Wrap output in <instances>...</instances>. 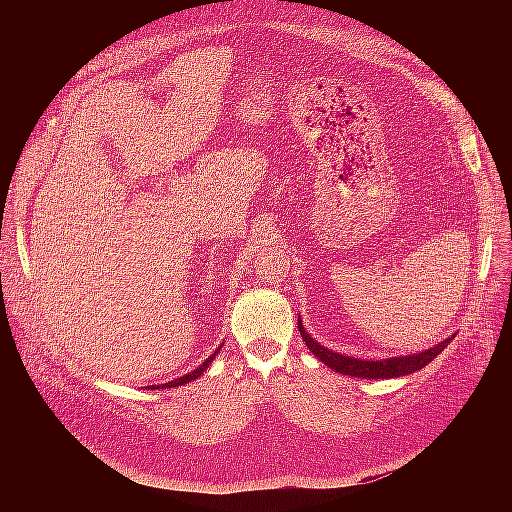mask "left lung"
I'll return each mask as SVG.
<instances>
[{"label":"left lung","mask_w":512,"mask_h":512,"mask_svg":"<svg viewBox=\"0 0 512 512\" xmlns=\"http://www.w3.org/2000/svg\"><path fill=\"white\" fill-rule=\"evenodd\" d=\"M299 333L303 337L305 346L312 350L322 363H327L331 369L339 371V374H346V376H354V378H369V380H376V378H397V376H408L412 371L423 369L425 365H429L436 356L451 344V339H444L442 344L433 346L425 352H418V354H410V356H399V359H386V361H361V359H350V356L344 354H337L333 350L322 348L318 342H314L312 337H309L303 329V324L299 322Z\"/></svg>","instance_id":"8db88e82"}]
</instances>
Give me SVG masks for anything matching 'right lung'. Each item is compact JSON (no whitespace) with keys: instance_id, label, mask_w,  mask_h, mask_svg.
Returning <instances> with one entry per match:
<instances>
[{"instance_id":"1","label":"right lung","mask_w":512,"mask_h":512,"mask_svg":"<svg viewBox=\"0 0 512 512\" xmlns=\"http://www.w3.org/2000/svg\"><path fill=\"white\" fill-rule=\"evenodd\" d=\"M213 356L215 354H211L209 359L200 365V367H196L192 374H185V376H181V378H177V380H173V382H166V384H162V389H170V386H181V384H185V382H192V380H196L200 374H203V371L209 367V363L213 361ZM151 389H158V386H151Z\"/></svg>"}]
</instances>
